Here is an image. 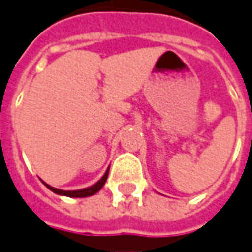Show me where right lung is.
<instances>
[{
	"instance_id": "1",
	"label": "right lung",
	"mask_w": 252,
	"mask_h": 252,
	"mask_svg": "<svg viewBox=\"0 0 252 252\" xmlns=\"http://www.w3.org/2000/svg\"><path fill=\"white\" fill-rule=\"evenodd\" d=\"M108 172L109 169L106 170L105 175L99 179L98 182L95 183L94 186H90V187H87V189H82V190H73V191H65V190H59V189H55V187H51V186L48 185H44L47 186L51 191L57 194H61V195H67V197H89V195H93V194H95L97 191H99L101 189H102V186L105 185L106 182V177H108Z\"/></svg>"
}]
</instances>
